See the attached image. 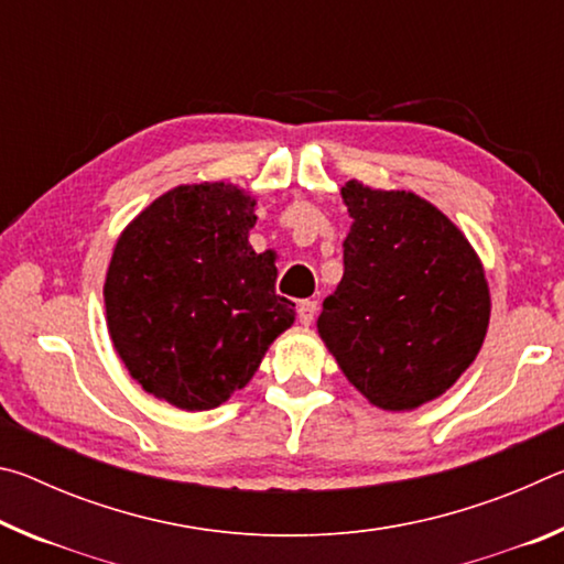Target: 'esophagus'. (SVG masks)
Segmentation results:
<instances>
[{
	"mask_svg": "<svg viewBox=\"0 0 564 564\" xmlns=\"http://www.w3.org/2000/svg\"><path fill=\"white\" fill-rule=\"evenodd\" d=\"M316 311H318V303L305 299L299 303V321L303 323V326H311L313 318H316Z\"/></svg>",
	"mask_w": 564,
	"mask_h": 564,
	"instance_id": "obj_1",
	"label": "esophagus"
}]
</instances>
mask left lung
Returning a JSON list of instances; mask_svg holds the SVG:
<instances>
[{
  "label": "left lung",
  "mask_w": 564,
  "mask_h": 564,
  "mask_svg": "<svg viewBox=\"0 0 564 564\" xmlns=\"http://www.w3.org/2000/svg\"><path fill=\"white\" fill-rule=\"evenodd\" d=\"M343 202L352 226L318 333L370 403L413 410L475 360L490 321L488 281L467 238L425 198L348 181Z\"/></svg>",
  "instance_id": "obj_1"
}]
</instances>
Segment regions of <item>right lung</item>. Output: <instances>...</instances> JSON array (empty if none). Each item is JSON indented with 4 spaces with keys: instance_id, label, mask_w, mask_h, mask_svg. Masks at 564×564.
Wrapping results in <instances>:
<instances>
[{
    "instance_id": "1",
    "label": "right lung",
    "mask_w": 564,
    "mask_h": 564,
    "mask_svg": "<svg viewBox=\"0 0 564 564\" xmlns=\"http://www.w3.org/2000/svg\"><path fill=\"white\" fill-rule=\"evenodd\" d=\"M253 206L231 184L178 186L113 248L104 283L113 348L147 393L181 410L226 403L295 318L275 295L273 253L248 243Z\"/></svg>"
}]
</instances>
